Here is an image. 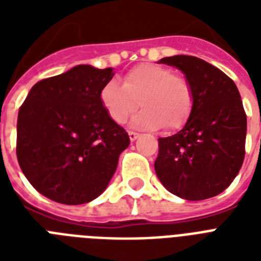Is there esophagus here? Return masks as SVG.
<instances>
[{"mask_svg": "<svg viewBox=\"0 0 261 261\" xmlns=\"http://www.w3.org/2000/svg\"><path fill=\"white\" fill-rule=\"evenodd\" d=\"M128 137H130L131 141H135V139H137L139 137V134H138V133H135V131L128 130Z\"/></svg>", "mask_w": 261, "mask_h": 261, "instance_id": "obj_1", "label": "esophagus"}]
</instances>
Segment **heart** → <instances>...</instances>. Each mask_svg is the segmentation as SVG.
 <instances>
[{"label": "heart", "mask_w": 261, "mask_h": 261, "mask_svg": "<svg viewBox=\"0 0 261 261\" xmlns=\"http://www.w3.org/2000/svg\"><path fill=\"white\" fill-rule=\"evenodd\" d=\"M100 100L115 123H124L139 106L143 110L133 119V126L155 130L165 126L177 130L190 119L194 93L186 77L169 67L141 63L127 71L123 85L111 80L100 90Z\"/></svg>", "instance_id": "heart-1"}]
</instances>
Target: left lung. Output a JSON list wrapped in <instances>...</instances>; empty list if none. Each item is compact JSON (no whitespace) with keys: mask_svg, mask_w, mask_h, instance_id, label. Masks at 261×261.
Masks as SVG:
<instances>
[{"mask_svg":"<svg viewBox=\"0 0 261 261\" xmlns=\"http://www.w3.org/2000/svg\"><path fill=\"white\" fill-rule=\"evenodd\" d=\"M160 62L186 74L194 108L182 130L159 138L155 173L176 196L213 198L230 186L244 163L247 114L240 92L222 70L196 57L174 55Z\"/></svg>","mask_w":261,"mask_h":261,"instance_id":"obj_1","label":"left lung"}]
</instances>
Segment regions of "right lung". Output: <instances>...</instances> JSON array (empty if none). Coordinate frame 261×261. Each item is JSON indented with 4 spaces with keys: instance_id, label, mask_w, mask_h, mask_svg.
Here are the masks:
<instances>
[{
    "instance_id": "1",
    "label": "right lung",
    "mask_w": 261,
    "mask_h": 261,
    "mask_svg": "<svg viewBox=\"0 0 261 261\" xmlns=\"http://www.w3.org/2000/svg\"><path fill=\"white\" fill-rule=\"evenodd\" d=\"M112 69L80 65L39 81L18 110L16 154L35 190L62 204H83L106 190L130 145L108 116L100 90Z\"/></svg>"
}]
</instances>
